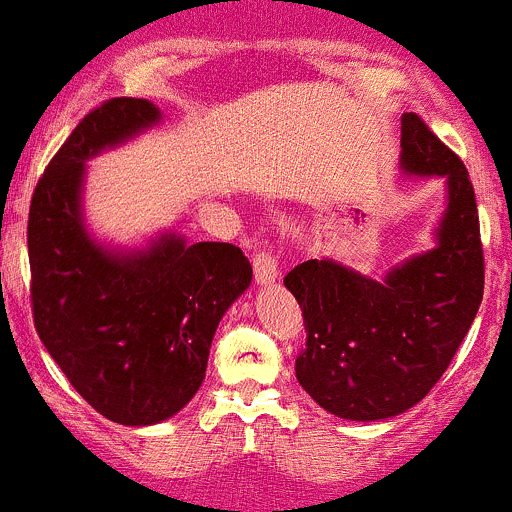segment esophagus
<instances>
[{
    "label": "esophagus",
    "mask_w": 512,
    "mask_h": 512,
    "mask_svg": "<svg viewBox=\"0 0 512 512\" xmlns=\"http://www.w3.org/2000/svg\"><path fill=\"white\" fill-rule=\"evenodd\" d=\"M252 270H255L257 284H272L279 277V262L272 252H257L252 260Z\"/></svg>",
    "instance_id": "obj_1"
}]
</instances>
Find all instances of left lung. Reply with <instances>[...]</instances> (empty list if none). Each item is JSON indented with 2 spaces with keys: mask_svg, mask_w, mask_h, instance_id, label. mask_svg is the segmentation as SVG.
<instances>
[{
  "mask_svg": "<svg viewBox=\"0 0 512 512\" xmlns=\"http://www.w3.org/2000/svg\"><path fill=\"white\" fill-rule=\"evenodd\" d=\"M402 169L446 176L449 208L434 250L385 282L331 260H306L284 277L306 328L299 385L343 419L370 422L417 405L454 360L483 299L486 265L469 171L414 112L402 115Z\"/></svg>",
  "mask_w": 512,
  "mask_h": 512,
  "instance_id": "8db88e82",
  "label": "left lung"
}]
</instances>
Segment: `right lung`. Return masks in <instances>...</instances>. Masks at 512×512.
<instances>
[{"mask_svg":"<svg viewBox=\"0 0 512 512\" xmlns=\"http://www.w3.org/2000/svg\"><path fill=\"white\" fill-rule=\"evenodd\" d=\"M157 120L139 98L90 110L48 161L26 228L36 333L78 395L129 427L157 424L196 395L220 316L252 279L230 242L164 235L120 257L85 235L83 161Z\"/></svg>","mask_w":512,"mask_h":512,"instance_id":"obj_1","label":"right lung"}]
</instances>
